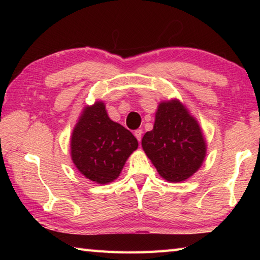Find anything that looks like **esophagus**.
<instances>
[{
  "label": "esophagus",
  "mask_w": 260,
  "mask_h": 260,
  "mask_svg": "<svg viewBox=\"0 0 260 260\" xmlns=\"http://www.w3.org/2000/svg\"><path fill=\"white\" fill-rule=\"evenodd\" d=\"M142 129H136V131H134V135H135V138L138 139V141L139 142H141V138H142Z\"/></svg>",
  "instance_id": "1"
}]
</instances>
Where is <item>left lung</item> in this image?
<instances>
[{
  "mask_svg": "<svg viewBox=\"0 0 260 260\" xmlns=\"http://www.w3.org/2000/svg\"><path fill=\"white\" fill-rule=\"evenodd\" d=\"M142 148L160 177L170 182L191 177L206 155L199 122L179 100L159 103L153 128L144 134Z\"/></svg>",
  "mask_w": 260,
  "mask_h": 260,
  "instance_id": "obj_1",
  "label": "left lung"
}]
</instances>
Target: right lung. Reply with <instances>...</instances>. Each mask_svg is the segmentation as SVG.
Wrapping results in <instances>:
<instances>
[{
    "label": "right lung",
    "mask_w": 260,
    "mask_h": 260,
    "mask_svg": "<svg viewBox=\"0 0 260 260\" xmlns=\"http://www.w3.org/2000/svg\"><path fill=\"white\" fill-rule=\"evenodd\" d=\"M138 140L118 122L110 119L101 101L87 105L71 136V157L83 177L96 183L112 182L127 158L138 149Z\"/></svg>",
    "instance_id": "1"
}]
</instances>
